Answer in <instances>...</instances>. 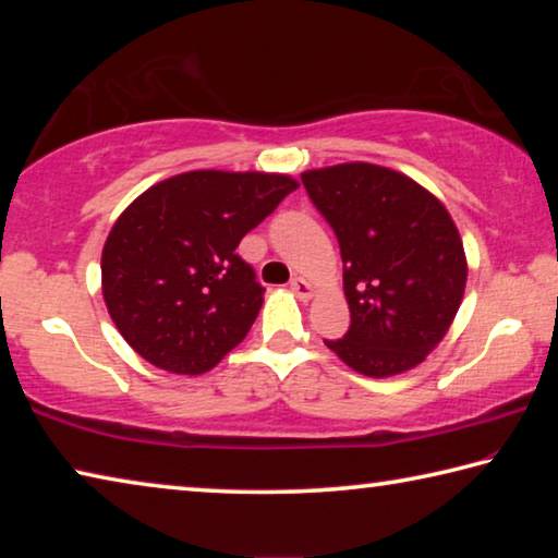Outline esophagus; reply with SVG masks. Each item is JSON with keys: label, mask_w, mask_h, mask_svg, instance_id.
I'll return each instance as SVG.
<instances>
[{"label": "esophagus", "mask_w": 558, "mask_h": 558, "mask_svg": "<svg viewBox=\"0 0 558 558\" xmlns=\"http://www.w3.org/2000/svg\"><path fill=\"white\" fill-rule=\"evenodd\" d=\"M291 291H294L299 299H304V302H306V299L314 296V284L304 277H294V279H291Z\"/></svg>", "instance_id": "1"}]
</instances>
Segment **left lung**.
I'll use <instances>...</instances> for the list:
<instances>
[{
  "mask_svg": "<svg viewBox=\"0 0 558 558\" xmlns=\"http://www.w3.org/2000/svg\"><path fill=\"white\" fill-rule=\"evenodd\" d=\"M339 239L351 327L327 347L354 372L387 379L439 347L466 289V254L447 207L397 169L347 161L302 171Z\"/></svg>",
  "mask_w": 558,
  "mask_h": 558,
  "instance_id": "obj_1",
  "label": "left lung"
}]
</instances>
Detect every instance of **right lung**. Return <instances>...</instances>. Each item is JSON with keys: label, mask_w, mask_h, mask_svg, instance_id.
<instances>
[{"label": "right lung", "mask_w": 558, "mask_h": 558, "mask_svg": "<svg viewBox=\"0 0 558 558\" xmlns=\"http://www.w3.org/2000/svg\"><path fill=\"white\" fill-rule=\"evenodd\" d=\"M296 186L289 174L196 169L136 196L101 250V296L126 344L171 374L217 366L264 304L236 246Z\"/></svg>", "instance_id": "obj_1"}]
</instances>
